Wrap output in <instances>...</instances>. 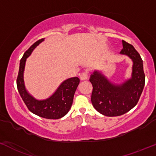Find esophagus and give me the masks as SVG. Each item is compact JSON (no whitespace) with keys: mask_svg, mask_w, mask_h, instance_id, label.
I'll list each match as a JSON object with an SVG mask.
<instances>
[{"mask_svg":"<svg viewBox=\"0 0 156 156\" xmlns=\"http://www.w3.org/2000/svg\"><path fill=\"white\" fill-rule=\"evenodd\" d=\"M80 78L82 81H84V80H87L88 78V73L87 72H84V73H82L80 75Z\"/></svg>","mask_w":156,"mask_h":156,"instance_id":"34e87169","label":"esophagus"}]
</instances>
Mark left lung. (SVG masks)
I'll use <instances>...</instances> for the list:
<instances>
[{"label": "left lung", "mask_w": 156, "mask_h": 156, "mask_svg": "<svg viewBox=\"0 0 156 156\" xmlns=\"http://www.w3.org/2000/svg\"><path fill=\"white\" fill-rule=\"evenodd\" d=\"M120 55L132 60V75L121 83H113L99 70H94L90 81L93 85L91 101L95 109L107 117L122 115L137 105L145 84L143 60L134 46L122 40Z\"/></svg>", "instance_id": "1"}]
</instances>
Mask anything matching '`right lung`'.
<instances>
[{"mask_svg":"<svg viewBox=\"0 0 156 156\" xmlns=\"http://www.w3.org/2000/svg\"><path fill=\"white\" fill-rule=\"evenodd\" d=\"M45 40L41 39L37 41L25 51L19 64V75L17 78V87L21 97L26 106L33 114L45 119H57L64 117L72 107L74 95L79 84L78 77L68 78L59 85L55 93L45 99H36L26 89L24 81V72L27 58L33 51Z\"/></svg>","mask_w":156,"mask_h":156,"instance_id":"right-lung-1","label":"right lung"}]
</instances>
